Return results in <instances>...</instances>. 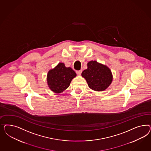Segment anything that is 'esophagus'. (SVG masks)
Listing matches in <instances>:
<instances>
[{
  "label": "esophagus",
  "mask_w": 151,
  "mask_h": 151,
  "mask_svg": "<svg viewBox=\"0 0 151 151\" xmlns=\"http://www.w3.org/2000/svg\"><path fill=\"white\" fill-rule=\"evenodd\" d=\"M82 73V70H79V71H76V73L78 74V75H81Z\"/></svg>",
  "instance_id": "1"
}]
</instances>
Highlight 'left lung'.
<instances>
[{
	"mask_svg": "<svg viewBox=\"0 0 151 151\" xmlns=\"http://www.w3.org/2000/svg\"><path fill=\"white\" fill-rule=\"evenodd\" d=\"M81 76L86 80L88 87L95 91L105 90L113 80L110 68L96 61L87 63V69L82 71Z\"/></svg>",
	"mask_w": 151,
	"mask_h": 151,
	"instance_id": "1",
	"label": "left lung"
}]
</instances>
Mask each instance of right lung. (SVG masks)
<instances>
[{"mask_svg": "<svg viewBox=\"0 0 151 151\" xmlns=\"http://www.w3.org/2000/svg\"><path fill=\"white\" fill-rule=\"evenodd\" d=\"M76 73L71 68H67L63 63H59L47 74L48 87L55 93H60L67 89Z\"/></svg>", "mask_w": 151, "mask_h": 151, "instance_id": "1", "label": "right lung"}]
</instances>
